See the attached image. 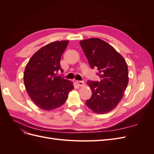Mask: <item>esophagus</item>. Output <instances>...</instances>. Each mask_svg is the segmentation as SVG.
I'll return each instance as SVG.
<instances>
[{
	"label": "esophagus",
	"mask_w": 154,
	"mask_h": 154,
	"mask_svg": "<svg viewBox=\"0 0 154 154\" xmlns=\"http://www.w3.org/2000/svg\"><path fill=\"white\" fill-rule=\"evenodd\" d=\"M77 83H78V85L79 86L82 87V86L84 85V82H83V81H77Z\"/></svg>",
	"instance_id": "1"
}]
</instances>
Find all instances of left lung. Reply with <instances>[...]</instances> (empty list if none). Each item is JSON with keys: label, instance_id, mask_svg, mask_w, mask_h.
Listing matches in <instances>:
<instances>
[{"label": "left lung", "instance_id": "left-lung-1", "mask_svg": "<svg viewBox=\"0 0 154 154\" xmlns=\"http://www.w3.org/2000/svg\"><path fill=\"white\" fill-rule=\"evenodd\" d=\"M80 44L91 67L98 70L101 78L88 82L92 94L85 104L96 113L109 112L118 105L127 88V64L112 46L100 38L83 40Z\"/></svg>", "mask_w": 154, "mask_h": 154}]
</instances>
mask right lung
I'll return each mask as SVG.
<instances>
[{"label":"right lung","mask_w":154,"mask_h":154,"mask_svg":"<svg viewBox=\"0 0 154 154\" xmlns=\"http://www.w3.org/2000/svg\"><path fill=\"white\" fill-rule=\"evenodd\" d=\"M68 40L57 41L44 46L29 60L24 74L26 89L31 99L40 109L51 110L66 102L72 83L61 76L60 59Z\"/></svg>","instance_id":"right-lung-1"}]
</instances>
